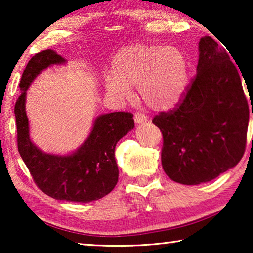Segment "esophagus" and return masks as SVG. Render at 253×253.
Listing matches in <instances>:
<instances>
[{
	"label": "esophagus",
	"instance_id": "1",
	"mask_svg": "<svg viewBox=\"0 0 253 253\" xmlns=\"http://www.w3.org/2000/svg\"><path fill=\"white\" fill-rule=\"evenodd\" d=\"M147 121V117L144 115L143 113H136L134 114V122L136 123H144V122H146Z\"/></svg>",
	"mask_w": 253,
	"mask_h": 253
}]
</instances>
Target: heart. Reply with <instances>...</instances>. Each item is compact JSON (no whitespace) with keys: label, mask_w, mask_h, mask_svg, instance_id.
<instances>
[{"label":"heart","mask_w":253,"mask_h":253,"mask_svg":"<svg viewBox=\"0 0 253 253\" xmlns=\"http://www.w3.org/2000/svg\"><path fill=\"white\" fill-rule=\"evenodd\" d=\"M189 64L183 51L160 44H131L114 55L112 75L105 87L120 100L132 96L131 86L138 85L140 99L154 110L175 107L184 94Z\"/></svg>","instance_id":"heart-1"}]
</instances>
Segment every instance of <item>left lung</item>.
I'll return each instance as SVG.
<instances>
[{"label":"left lung","instance_id":"8db88e82","mask_svg":"<svg viewBox=\"0 0 253 253\" xmlns=\"http://www.w3.org/2000/svg\"><path fill=\"white\" fill-rule=\"evenodd\" d=\"M152 122L162 132V167L172 181L206 183L240 162L247 145L249 105L237 68L215 40L200 39L197 75L184 99Z\"/></svg>","mask_w":253,"mask_h":253}]
</instances>
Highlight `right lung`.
<instances>
[{"label": "right lung", "instance_id": "1", "mask_svg": "<svg viewBox=\"0 0 253 253\" xmlns=\"http://www.w3.org/2000/svg\"><path fill=\"white\" fill-rule=\"evenodd\" d=\"M65 62L56 51L47 49L34 55L27 63L19 84L22 93L15 105L17 145L41 191L57 200L89 203L102 198L115 188L119 181L115 146L134 127L133 115L116 112L98 116L87 139L71 154H48L38 148L30 139L26 91L41 71Z\"/></svg>", "mask_w": 253, "mask_h": 253}]
</instances>
